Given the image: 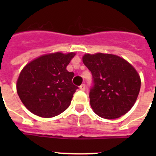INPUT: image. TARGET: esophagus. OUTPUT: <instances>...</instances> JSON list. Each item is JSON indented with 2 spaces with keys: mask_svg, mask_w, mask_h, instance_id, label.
I'll return each instance as SVG.
<instances>
[{
  "mask_svg": "<svg viewBox=\"0 0 156 156\" xmlns=\"http://www.w3.org/2000/svg\"><path fill=\"white\" fill-rule=\"evenodd\" d=\"M80 89L81 90H85V89H86V86H85V84H81L80 86Z\"/></svg>",
  "mask_w": 156,
  "mask_h": 156,
  "instance_id": "34e87169",
  "label": "esophagus"
}]
</instances>
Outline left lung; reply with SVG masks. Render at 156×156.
<instances>
[{
  "label": "left lung",
  "mask_w": 156,
  "mask_h": 156,
  "mask_svg": "<svg viewBox=\"0 0 156 156\" xmlns=\"http://www.w3.org/2000/svg\"><path fill=\"white\" fill-rule=\"evenodd\" d=\"M82 59L93 76L94 85L89 97L95 113L112 119L131 109L140 88V76L134 67L112 54H85Z\"/></svg>",
  "instance_id": "left-lung-1"
}]
</instances>
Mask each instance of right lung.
<instances>
[{
  "mask_svg": "<svg viewBox=\"0 0 156 156\" xmlns=\"http://www.w3.org/2000/svg\"><path fill=\"white\" fill-rule=\"evenodd\" d=\"M75 52L43 55L23 67L16 83L19 98L34 115L51 118L69 106L78 87L73 84L74 73L66 67Z\"/></svg>",
  "mask_w": 156,
  "mask_h": 156,
  "instance_id": "right-lung-1",
  "label": "right lung"
}]
</instances>
